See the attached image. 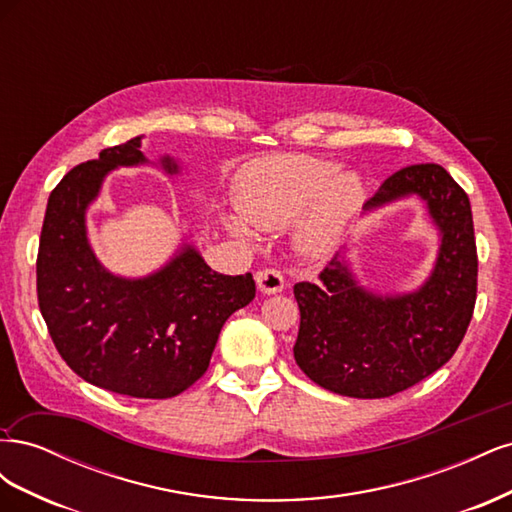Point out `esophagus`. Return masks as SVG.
I'll return each mask as SVG.
<instances>
[{
	"label": "esophagus",
	"instance_id": "1",
	"mask_svg": "<svg viewBox=\"0 0 512 512\" xmlns=\"http://www.w3.org/2000/svg\"><path fill=\"white\" fill-rule=\"evenodd\" d=\"M256 284L265 294L282 292L284 290V275L277 271V269H273V267L262 269V271L256 273Z\"/></svg>",
	"mask_w": 512,
	"mask_h": 512
}]
</instances>
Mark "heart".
Instances as JSON below:
<instances>
[{
    "mask_svg": "<svg viewBox=\"0 0 512 512\" xmlns=\"http://www.w3.org/2000/svg\"><path fill=\"white\" fill-rule=\"evenodd\" d=\"M329 160L314 156H275L247 168L237 207L226 215L232 235L252 241L258 228L294 224V241L309 256H327L363 203V183L352 173H337Z\"/></svg>",
    "mask_w": 512,
    "mask_h": 512,
    "instance_id": "obj_1",
    "label": "heart"
}]
</instances>
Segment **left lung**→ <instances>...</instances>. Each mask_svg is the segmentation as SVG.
I'll return each instance as SVG.
<instances>
[{"instance_id":"1","label":"left lung","mask_w":512,"mask_h":512,"mask_svg":"<svg viewBox=\"0 0 512 512\" xmlns=\"http://www.w3.org/2000/svg\"><path fill=\"white\" fill-rule=\"evenodd\" d=\"M410 194L425 200L442 235L436 267L416 292H369L339 254L316 284H294L301 312L294 361L322 389L391 397L451 361L468 331L478 275L470 198L440 164H412L384 179L365 209Z\"/></svg>"}]
</instances>
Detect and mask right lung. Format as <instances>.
Segmentation results:
<instances>
[{"instance_id": "add662e5", "label": "right lung", "mask_w": 512, "mask_h": 512, "mask_svg": "<svg viewBox=\"0 0 512 512\" xmlns=\"http://www.w3.org/2000/svg\"><path fill=\"white\" fill-rule=\"evenodd\" d=\"M141 136L74 166L49 196L36 260L38 305L61 359L100 389L168 399L205 374L230 314L256 297L252 273L213 271L194 247L143 280L108 273L91 252L85 211L104 175L143 164ZM166 173L177 164L162 158Z\"/></svg>"}]
</instances>
